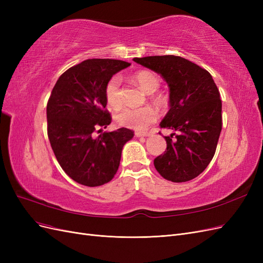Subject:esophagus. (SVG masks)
I'll return each instance as SVG.
<instances>
[{"label": "esophagus", "mask_w": 263, "mask_h": 263, "mask_svg": "<svg viewBox=\"0 0 263 263\" xmlns=\"http://www.w3.org/2000/svg\"><path fill=\"white\" fill-rule=\"evenodd\" d=\"M151 133L150 132H136L135 133V136L136 137H147Z\"/></svg>", "instance_id": "obj_1"}]
</instances>
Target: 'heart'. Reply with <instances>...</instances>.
<instances>
[{
  "label": "heart",
  "instance_id": "obj_1",
  "mask_svg": "<svg viewBox=\"0 0 263 263\" xmlns=\"http://www.w3.org/2000/svg\"><path fill=\"white\" fill-rule=\"evenodd\" d=\"M133 82L145 93H154L159 85L160 80L156 73L149 70H140L135 72L132 77ZM105 99L109 106L117 108L122 105L121 93V78L114 76L109 79L105 85ZM156 109L151 106L144 107H122L115 114V122L123 127H128L133 129H145L157 119Z\"/></svg>",
  "mask_w": 263,
  "mask_h": 263
}]
</instances>
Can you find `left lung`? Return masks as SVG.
<instances>
[{
  "label": "left lung",
  "instance_id": "obj_1",
  "mask_svg": "<svg viewBox=\"0 0 263 263\" xmlns=\"http://www.w3.org/2000/svg\"><path fill=\"white\" fill-rule=\"evenodd\" d=\"M134 61L160 74L170 90V109L160 126L176 133L164 136L166 149L154 160L155 168L172 182L196 178L212 161L221 132L220 94L212 76L178 55Z\"/></svg>",
  "mask_w": 263,
  "mask_h": 263
}]
</instances>
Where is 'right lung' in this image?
<instances>
[{
	"mask_svg": "<svg viewBox=\"0 0 263 263\" xmlns=\"http://www.w3.org/2000/svg\"><path fill=\"white\" fill-rule=\"evenodd\" d=\"M129 66L122 60L87 59L63 72L51 91L47 103L50 145L62 170L82 185L100 186L112 180L124 145L134 137L124 127L92 136L112 122L105 108L107 81Z\"/></svg>",
	"mask_w": 263,
	"mask_h": 263,
	"instance_id": "1",
	"label": "right lung"
}]
</instances>
